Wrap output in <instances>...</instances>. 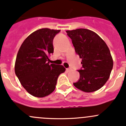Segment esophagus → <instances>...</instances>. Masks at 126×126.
Segmentation results:
<instances>
[{"mask_svg":"<svg viewBox=\"0 0 126 126\" xmlns=\"http://www.w3.org/2000/svg\"><path fill=\"white\" fill-rule=\"evenodd\" d=\"M71 70H72V69H70V68H67V69H66V70L67 72H70Z\"/></svg>","mask_w":126,"mask_h":126,"instance_id":"34e87169","label":"esophagus"}]
</instances>
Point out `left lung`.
<instances>
[{
	"label": "left lung",
	"mask_w": 126,
	"mask_h": 126,
	"mask_svg": "<svg viewBox=\"0 0 126 126\" xmlns=\"http://www.w3.org/2000/svg\"><path fill=\"white\" fill-rule=\"evenodd\" d=\"M75 52L82 59L80 79L74 85L84 92L100 89L106 83L113 67V61L106 43L94 32L85 28L66 31Z\"/></svg>",
	"instance_id": "1"
}]
</instances>
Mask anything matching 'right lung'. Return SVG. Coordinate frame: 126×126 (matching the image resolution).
I'll return each instance as SVG.
<instances>
[{
    "mask_svg": "<svg viewBox=\"0 0 126 126\" xmlns=\"http://www.w3.org/2000/svg\"><path fill=\"white\" fill-rule=\"evenodd\" d=\"M59 32L46 28L35 31L24 40L16 55L15 74L26 92L35 97L52 93L59 75L65 71L63 65L47 62L54 52L53 39Z\"/></svg>",
    "mask_w": 126,
    "mask_h": 126,
    "instance_id": "add662e5",
    "label": "right lung"
}]
</instances>
